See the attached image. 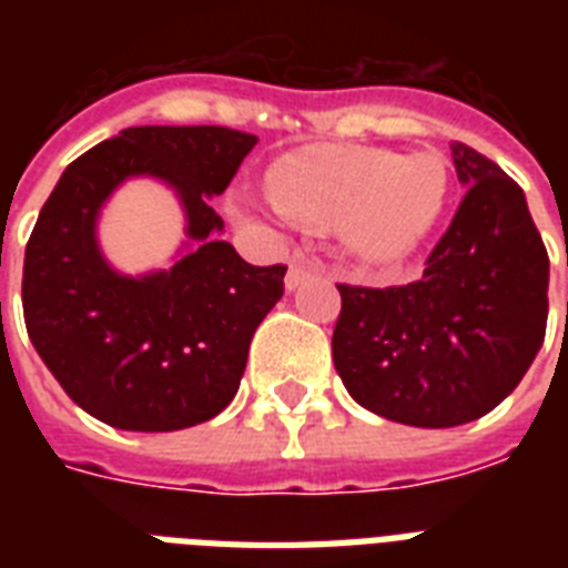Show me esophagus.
<instances>
[{"mask_svg":"<svg viewBox=\"0 0 568 568\" xmlns=\"http://www.w3.org/2000/svg\"><path fill=\"white\" fill-rule=\"evenodd\" d=\"M315 271H321L318 258L306 256V253H297V256L292 258V265H288V274H285V288H288V292L301 288Z\"/></svg>","mask_w":568,"mask_h":568,"instance_id":"34e87169","label":"esophagus"}]
</instances>
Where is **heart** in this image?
Instances as JSON below:
<instances>
[{
    "mask_svg": "<svg viewBox=\"0 0 568 568\" xmlns=\"http://www.w3.org/2000/svg\"><path fill=\"white\" fill-rule=\"evenodd\" d=\"M271 194L292 221L345 230L368 262L409 256L439 221L448 173L436 155L372 146H318L285 155L271 171Z\"/></svg>",
    "mask_w": 568,
    "mask_h": 568,
    "instance_id": "obj_1",
    "label": "heart"
}]
</instances>
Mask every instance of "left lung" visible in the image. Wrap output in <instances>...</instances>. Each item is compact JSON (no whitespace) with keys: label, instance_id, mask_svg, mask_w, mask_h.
I'll list each match as a JSON object with an SVG mask.
<instances>
[{"label":"left lung","instance_id":"1","mask_svg":"<svg viewBox=\"0 0 568 568\" xmlns=\"http://www.w3.org/2000/svg\"><path fill=\"white\" fill-rule=\"evenodd\" d=\"M450 159L466 194L422 280L338 285V377L356 404L413 427L495 409L546 338L548 253L525 194L471 146L454 141Z\"/></svg>","mask_w":568,"mask_h":568}]
</instances>
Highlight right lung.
<instances>
[{
    "mask_svg": "<svg viewBox=\"0 0 568 568\" xmlns=\"http://www.w3.org/2000/svg\"><path fill=\"white\" fill-rule=\"evenodd\" d=\"M256 141L226 126H132L61 173L26 244L22 315L40 359L88 415L171 433L235 397L250 338L285 292V265H250L217 239L209 196L226 191ZM129 175L181 194L195 247L171 272L123 277L101 258L95 214Z\"/></svg>",
    "mask_w": 568,
    "mask_h": 568,
    "instance_id": "1",
    "label": "right lung"
}]
</instances>
